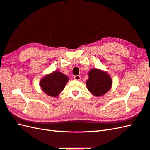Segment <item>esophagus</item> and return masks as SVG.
<instances>
[{"mask_svg": "<svg viewBox=\"0 0 150 150\" xmlns=\"http://www.w3.org/2000/svg\"><path fill=\"white\" fill-rule=\"evenodd\" d=\"M74 79H76V80H79V79H81V76L79 75H76L74 76Z\"/></svg>", "mask_w": 150, "mask_h": 150, "instance_id": "1", "label": "esophagus"}]
</instances>
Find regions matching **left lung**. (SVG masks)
Here are the masks:
<instances>
[{"mask_svg": "<svg viewBox=\"0 0 150 150\" xmlns=\"http://www.w3.org/2000/svg\"><path fill=\"white\" fill-rule=\"evenodd\" d=\"M89 78L86 84L88 90L96 96L106 94L112 85V81L109 75L99 69H92L88 72Z\"/></svg>", "mask_w": 150, "mask_h": 150, "instance_id": "8db88e82", "label": "left lung"}]
</instances>
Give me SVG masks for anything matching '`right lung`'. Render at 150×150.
Listing matches in <instances>:
<instances>
[{
	"instance_id": "1",
	"label": "right lung",
	"mask_w": 150,
	"mask_h": 150,
	"mask_svg": "<svg viewBox=\"0 0 150 150\" xmlns=\"http://www.w3.org/2000/svg\"><path fill=\"white\" fill-rule=\"evenodd\" d=\"M68 78L59 72H54L45 76L40 81L42 89L47 95L52 97H56L68 81Z\"/></svg>"
}]
</instances>
